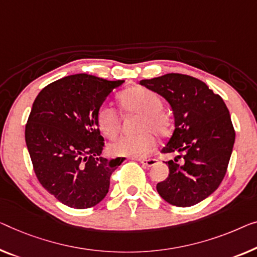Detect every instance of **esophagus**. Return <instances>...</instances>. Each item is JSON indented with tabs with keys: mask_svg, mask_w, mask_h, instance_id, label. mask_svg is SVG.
Returning a JSON list of instances; mask_svg holds the SVG:
<instances>
[{
	"mask_svg": "<svg viewBox=\"0 0 257 257\" xmlns=\"http://www.w3.org/2000/svg\"><path fill=\"white\" fill-rule=\"evenodd\" d=\"M139 162L142 164V165H144V166H147V167H151V166H155L156 164H157V162H158V160H157L156 158H149V159H147V158H140Z\"/></svg>",
	"mask_w": 257,
	"mask_h": 257,
	"instance_id": "1",
	"label": "esophagus"
}]
</instances>
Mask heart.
Segmentation results:
<instances>
[{"instance_id":"heart-1","label":"heart","mask_w":257,"mask_h":257,"mask_svg":"<svg viewBox=\"0 0 257 257\" xmlns=\"http://www.w3.org/2000/svg\"><path fill=\"white\" fill-rule=\"evenodd\" d=\"M117 99L124 112L142 114L140 130H151L158 136H165L168 133L170 117L162 110V99L155 92L134 86L121 92ZM97 123L107 137L113 139L120 129V117L113 107L104 105L97 112ZM155 147V136L150 132H144L139 135L118 137L109 145V151L114 156L142 158L148 156Z\"/></svg>"}]
</instances>
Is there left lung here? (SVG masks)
Returning <instances> with one entry per match:
<instances>
[{
  "label": "left lung",
  "instance_id": "8db88e82",
  "mask_svg": "<svg viewBox=\"0 0 257 257\" xmlns=\"http://www.w3.org/2000/svg\"><path fill=\"white\" fill-rule=\"evenodd\" d=\"M140 84L162 95L174 115L173 135L162 152L179 155L166 163L170 174L157 191L172 205L197 204L226 174L235 140L227 107L204 82L188 75L166 74Z\"/></svg>",
  "mask_w": 257,
  "mask_h": 257
}]
</instances>
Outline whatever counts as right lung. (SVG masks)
<instances>
[{
    "label": "right lung",
    "mask_w": 257,
    "mask_h": 257,
    "mask_svg": "<svg viewBox=\"0 0 257 257\" xmlns=\"http://www.w3.org/2000/svg\"><path fill=\"white\" fill-rule=\"evenodd\" d=\"M124 80L87 74L57 79L37 95L25 142L39 182L61 203L87 209L104 200L109 179L124 158L100 157L104 137L97 112Z\"/></svg>",
    "instance_id": "1"
}]
</instances>
